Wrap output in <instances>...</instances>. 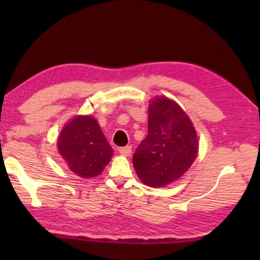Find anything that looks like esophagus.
<instances>
[{"label": "esophagus", "mask_w": 260, "mask_h": 260, "mask_svg": "<svg viewBox=\"0 0 260 260\" xmlns=\"http://www.w3.org/2000/svg\"><path fill=\"white\" fill-rule=\"evenodd\" d=\"M118 151L121 156H129L131 152H132V147L131 146H127V147H122L118 149Z\"/></svg>", "instance_id": "1"}]
</instances>
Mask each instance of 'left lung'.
I'll use <instances>...</instances> for the list:
<instances>
[{
    "label": "left lung",
    "instance_id": "left-lung-1",
    "mask_svg": "<svg viewBox=\"0 0 260 260\" xmlns=\"http://www.w3.org/2000/svg\"><path fill=\"white\" fill-rule=\"evenodd\" d=\"M148 135L133 165L147 186L164 187L182 177L196 159L199 139L191 120L174 101L157 96L149 104Z\"/></svg>",
    "mask_w": 260,
    "mask_h": 260
}]
</instances>
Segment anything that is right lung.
I'll return each instance as SVG.
<instances>
[{
	"mask_svg": "<svg viewBox=\"0 0 260 260\" xmlns=\"http://www.w3.org/2000/svg\"><path fill=\"white\" fill-rule=\"evenodd\" d=\"M57 148L69 169L86 179L102 173L113 155L98 120L91 116H76L70 120L60 132Z\"/></svg>",
	"mask_w": 260,
	"mask_h": 260,
	"instance_id": "obj_1",
	"label": "right lung"
}]
</instances>
